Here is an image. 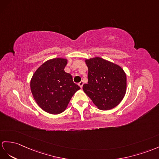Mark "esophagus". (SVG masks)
Returning <instances> with one entry per match:
<instances>
[{
  "label": "esophagus",
  "instance_id": "esophagus-1",
  "mask_svg": "<svg viewBox=\"0 0 159 159\" xmlns=\"http://www.w3.org/2000/svg\"><path fill=\"white\" fill-rule=\"evenodd\" d=\"M78 85H79V86H80L81 88H82L83 85H84V82H83V81H81V82L78 84Z\"/></svg>",
  "mask_w": 159,
  "mask_h": 159
}]
</instances>
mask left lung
Returning <instances> with one entry per match:
<instances>
[{"mask_svg":"<svg viewBox=\"0 0 159 159\" xmlns=\"http://www.w3.org/2000/svg\"><path fill=\"white\" fill-rule=\"evenodd\" d=\"M88 68V84L83 90L102 111L113 109L121 102L127 89V77L119 65L100 57L85 59Z\"/></svg>","mask_w":159,"mask_h":159,"instance_id":"left-lung-1","label":"left lung"}]
</instances>
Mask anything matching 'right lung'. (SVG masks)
Listing matches in <instances>:
<instances>
[{
    "label": "right lung",
    "instance_id": "obj_1",
    "mask_svg": "<svg viewBox=\"0 0 159 159\" xmlns=\"http://www.w3.org/2000/svg\"><path fill=\"white\" fill-rule=\"evenodd\" d=\"M68 60L55 58L37 69L30 81V88L37 104L46 113L60 114L66 109L75 93L80 89L64 69Z\"/></svg>",
    "mask_w": 159,
    "mask_h": 159
}]
</instances>
